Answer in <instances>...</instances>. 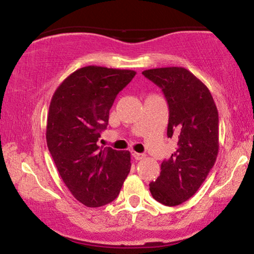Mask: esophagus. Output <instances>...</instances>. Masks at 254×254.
Masks as SVG:
<instances>
[{
	"label": "esophagus",
	"instance_id": "1",
	"mask_svg": "<svg viewBox=\"0 0 254 254\" xmlns=\"http://www.w3.org/2000/svg\"><path fill=\"white\" fill-rule=\"evenodd\" d=\"M133 157L136 159V161H140V159H143L144 157H145V155L144 154H138V152H135V151H133Z\"/></svg>",
	"mask_w": 254,
	"mask_h": 254
}]
</instances>
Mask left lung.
<instances>
[{"label":"left lung","instance_id":"left-lung-1","mask_svg":"<svg viewBox=\"0 0 254 254\" xmlns=\"http://www.w3.org/2000/svg\"><path fill=\"white\" fill-rule=\"evenodd\" d=\"M162 89L169 105L168 137L177 150L163 161L161 173L149 184L152 197L178 206L202 185L218 154V113L211 93L192 72L182 67L142 71Z\"/></svg>","mask_w":254,"mask_h":254}]
</instances>
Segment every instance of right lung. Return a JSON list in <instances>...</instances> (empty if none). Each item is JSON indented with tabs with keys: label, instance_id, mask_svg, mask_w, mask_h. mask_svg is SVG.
I'll return each instance as SVG.
<instances>
[{
	"label": "right lung",
	"instance_id": "right-lung-1",
	"mask_svg": "<svg viewBox=\"0 0 254 254\" xmlns=\"http://www.w3.org/2000/svg\"><path fill=\"white\" fill-rule=\"evenodd\" d=\"M134 70L88 65L69 75L52 97L46 141L70 193L86 207H100L119 195L130 171V152L97 144L109 125L118 93Z\"/></svg>",
	"mask_w": 254,
	"mask_h": 254
}]
</instances>
